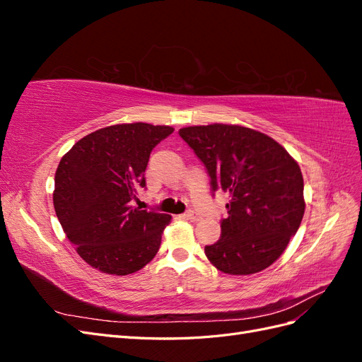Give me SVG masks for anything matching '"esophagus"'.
<instances>
[{
  "label": "esophagus",
  "mask_w": 362,
  "mask_h": 362,
  "mask_svg": "<svg viewBox=\"0 0 362 362\" xmlns=\"http://www.w3.org/2000/svg\"><path fill=\"white\" fill-rule=\"evenodd\" d=\"M182 217L187 218V221H190V222H199L201 221V216L193 213V211H187L185 214H182Z\"/></svg>",
  "instance_id": "1"
}]
</instances>
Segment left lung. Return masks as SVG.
<instances>
[{
	"mask_svg": "<svg viewBox=\"0 0 362 362\" xmlns=\"http://www.w3.org/2000/svg\"><path fill=\"white\" fill-rule=\"evenodd\" d=\"M210 173L211 187L229 193L222 235L205 246L211 264L228 275H254L272 266L298 233L305 213L303 177L287 149L242 125L180 129Z\"/></svg>",
	"mask_w": 362,
	"mask_h": 362,
	"instance_id": "left-lung-1",
	"label": "left lung"
}]
</instances>
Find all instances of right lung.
<instances>
[{"mask_svg": "<svg viewBox=\"0 0 362 362\" xmlns=\"http://www.w3.org/2000/svg\"><path fill=\"white\" fill-rule=\"evenodd\" d=\"M168 125L116 124L84 136L64 154L54 178V210L68 240L90 267L125 276L157 255L170 214L131 206L151 151Z\"/></svg>", "mask_w": 362, "mask_h": 362, "instance_id": "1", "label": "right lung"}]
</instances>
